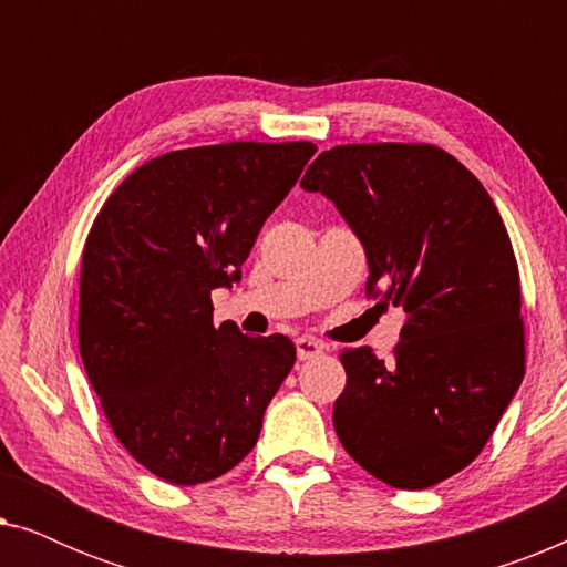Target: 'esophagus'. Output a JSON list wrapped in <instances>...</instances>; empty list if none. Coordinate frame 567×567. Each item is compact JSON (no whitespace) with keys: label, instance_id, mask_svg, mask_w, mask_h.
Listing matches in <instances>:
<instances>
[{"label":"esophagus","instance_id":"obj_1","mask_svg":"<svg viewBox=\"0 0 567 567\" xmlns=\"http://www.w3.org/2000/svg\"><path fill=\"white\" fill-rule=\"evenodd\" d=\"M324 346L320 340L315 338H297V355L299 361H309V359H317V355H322Z\"/></svg>","mask_w":567,"mask_h":567}]
</instances>
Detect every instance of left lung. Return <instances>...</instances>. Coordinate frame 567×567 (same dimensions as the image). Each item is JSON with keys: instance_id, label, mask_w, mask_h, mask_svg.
Listing matches in <instances>:
<instances>
[{"instance_id": "8db88e82", "label": "left lung", "mask_w": 567, "mask_h": 567, "mask_svg": "<svg viewBox=\"0 0 567 567\" xmlns=\"http://www.w3.org/2000/svg\"><path fill=\"white\" fill-rule=\"evenodd\" d=\"M301 188L324 193L361 239L367 297L405 309L392 361L367 346L340 351V444L386 485H436L477 460L524 379L506 224L483 183L433 144L332 146Z\"/></svg>"}]
</instances>
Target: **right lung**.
I'll use <instances>...</instances> for the list:
<instances>
[{
  "label": "right lung",
  "mask_w": 567,
  "mask_h": 567,
  "mask_svg": "<svg viewBox=\"0 0 567 567\" xmlns=\"http://www.w3.org/2000/svg\"><path fill=\"white\" fill-rule=\"evenodd\" d=\"M315 152L312 142L167 152L136 167L92 221L82 363L115 439L165 483H208L243 462L297 361L286 336L216 328L212 291L239 281Z\"/></svg>",
  "instance_id": "right-lung-1"
}]
</instances>
